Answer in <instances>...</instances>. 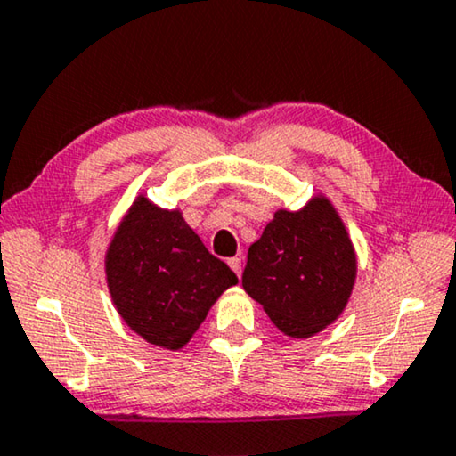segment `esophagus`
I'll use <instances>...</instances> for the list:
<instances>
[{
    "instance_id": "34e87169",
    "label": "esophagus",
    "mask_w": 456,
    "mask_h": 456,
    "mask_svg": "<svg viewBox=\"0 0 456 456\" xmlns=\"http://www.w3.org/2000/svg\"><path fill=\"white\" fill-rule=\"evenodd\" d=\"M227 263H229V266H232V269H233L235 275L241 277V256H233V258H229Z\"/></svg>"
}]
</instances>
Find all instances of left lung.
<instances>
[{
	"mask_svg": "<svg viewBox=\"0 0 456 456\" xmlns=\"http://www.w3.org/2000/svg\"><path fill=\"white\" fill-rule=\"evenodd\" d=\"M356 254L342 218L325 196L305 208L277 210L248 250L241 285L291 338H311L348 305Z\"/></svg>",
	"mask_w": 456,
	"mask_h": 456,
	"instance_id": "left-lung-1",
	"label": "left lung"
}]
</instances>
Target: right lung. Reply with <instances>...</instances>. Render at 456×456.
<instances>
[{"label":"right lung","instance_id":"right-lung-1","mask_svg":"<svg viewBox=\"0 0 456 456\" xmlns=\"http://www.w3.org/2000/svg\"><path fill=\"white\" fill-rule=\"evenodd\" d=\"M106 281L118 314L137 336L179 350L238 277L206 250L179 210H162L139 196L108 246Z\"/></svg>","mask_w":456,"mask_h":456}]
</instances>
